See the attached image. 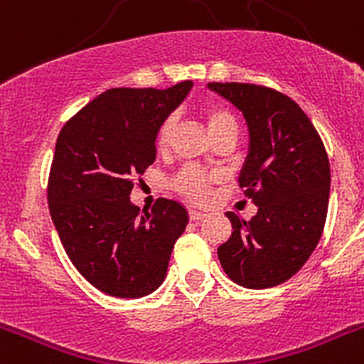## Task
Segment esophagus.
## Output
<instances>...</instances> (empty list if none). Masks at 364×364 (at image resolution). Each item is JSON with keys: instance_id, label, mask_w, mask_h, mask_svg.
Returning a JSON list of instances; mask_svg holds the SVG:
<instances>
[{"instance_id": "34e87169", "label": "esophagus", "mask_w": 364, "mask_h": 364, "mask_svg": "<svg viewBox=\"0 0 364 364\" xmlns=\"http://www.w3.org/2000/svg\"><path fill=\"white\" fill-rule=\"evenodd\" d=\"M205 217V213L204 211H198V210H189V218H191V220H195V222H198V220H202V218Z\"/></svg>"}]
</instances>
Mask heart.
Here are the masks:
<instances>
[{"instance_id": "b5f03b06", "label": "heart", "mask_w": 364, "mask_h": 364, "mask_svg": "<svg viewBox=\"0 0 364 364\" xmlns=\"http://www.w3.org/2000/svg\"><path fill=\"white\" fill-rule=\"evenodd\" d=\"M202 117H204L208 131H210L213 138L222 133H228V131H237V120H235L233 112L228 107H224V105L208 104L205 107H202ZM173 127H175L173 118H166L162 122L159 134H156V142H159L160 147L167 146L169 138H171ZM213 180V175H208V173H204L198 167H186L173 180V186H175V189L180 195H184L191 202L200 204V202H205L210 198V188Z\"/></svg>"}]
</instances>
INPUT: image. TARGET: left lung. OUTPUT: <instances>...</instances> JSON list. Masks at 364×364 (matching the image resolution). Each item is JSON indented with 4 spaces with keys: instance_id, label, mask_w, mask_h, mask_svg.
<instances>
[{
    "instance_id": "left-lung-1",
    "label": "left lung",
    "mask_w": 364,
    "mask_h": 364,
    "mask_svg": "<svg viewBox=\"0 0 364 364\" xmlns=\"http://www.w3.org/2000/svg\"><path fill=\"white\" fill-rule=\"evenodd\" d=\"M242 112L247 156L239 175L257 205L252 220L228 211L231 237L217 250L228 277L252 290L282 284L304 266L323 235L330 162L323 140L294 100L252 83H208Z\"/></svg>"
}]
</instances>
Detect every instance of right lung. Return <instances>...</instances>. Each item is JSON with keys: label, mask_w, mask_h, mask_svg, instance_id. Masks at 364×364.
Returning a JSON list of instances; mask_svg holds the SVG:
<instances>
[{"label": "right lung", "mask_w": 364, "mask_h": 364, "mask_svg": "<svg viewBox=\"0 0 364 364\" xmlns=\"http://www.w3.org/2000/svg\"><path fill=\"white\" fill-rule=\"evenodd\" d=\"M191 87L109 89L58 134L47 191L54 228L74 268L112 297L153 294L188 226L180 202L160 198L140 211L131 189L156 156L160 125Z\"/></svg>", "instance_id": "1"}]
</instances>
